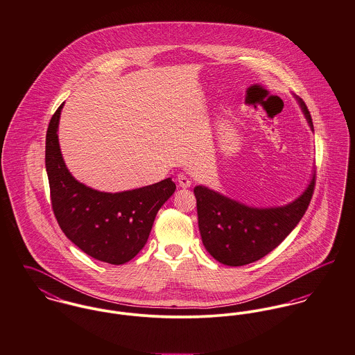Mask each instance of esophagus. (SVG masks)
<instances>
[{
  "mask_svg": "<svg viewBox=\"0 0 355 355\" xmlns=\"http://www.w3.org/2000/svg\"><path fill=\"white\" fill-rule=\"evenodd\" d=\"M177 181H178V185H180L181 188H184V189L191 188V185H192V181H191L185 174H178Z\"/></svg>",
  "mask_w": 355,
  "mask_h": 355,
  "instance_id": "1",
  "label": "esophagus"
}]
</instances>
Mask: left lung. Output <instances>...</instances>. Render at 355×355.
<instances>
[{"label": "left lung", "mask_w": 355, "mask_h": 355, "mask_svg": "<svg viewBox=\"0 0 355 355\" xmlns=\"http://www.w3.org/2000/svg\"><path fill=\"white\" fill-rule=\"evenodd\" d=\"M312 132L313 122L305 102L295 96ZM315 174L305 191L291 202L277 207H252L204 185L193 189L198 230L207 252L219 263L239 267L254 263L274 250L288 236L308 209Z\"/></svg>", "instance_id": "1"}]
</instances>
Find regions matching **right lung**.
<instances>
[{"label": "right lung", "mask_w": 355, "mask_h": 355, "mask_svg": "<svg viewBox=\"0 0 355 355\" xmlns=\"http://www.w3.org/2000/svg\"><path fill=\"white\" fill-rule=\"evenodd\" d=\"M64 103L46 133V171L57 222L78 248L109 264H125L146 245L160 207L175 192L171 178L117 193L79 182L68 170L58 143Z\"/></svg>", "instance_id": "1"}]
</instances>
